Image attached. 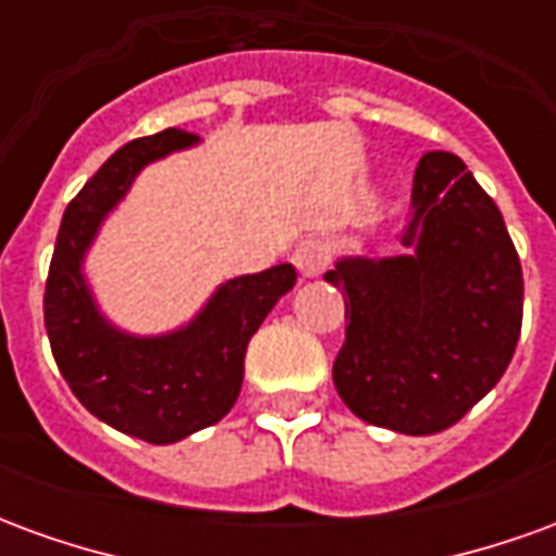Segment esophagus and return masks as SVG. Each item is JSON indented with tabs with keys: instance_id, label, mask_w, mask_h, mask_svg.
Returning a JSON list of instances; mask_svg holds the SVG:
<instances>
[{
	"instance_id": "1",
	"label": "esophagus",
	"mask_w": 556,
	"mask_h": 556,
	"mask_svg": "<svg viewBox=\"0 0 556 556\" xmlns=\"http://www.w3.org/2000/svg\"><path fill=\"white\" fill-rule=\"evenodd\" d=\"M330 243L325 241V238H306V241H301L298 247H294V253H291V262H294V267L301 270V277H318L321 270L327 267V262H330Z\"/></svg>"
}]
</instances>
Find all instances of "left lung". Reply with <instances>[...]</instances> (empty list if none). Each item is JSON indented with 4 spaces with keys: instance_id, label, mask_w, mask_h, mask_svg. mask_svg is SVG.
<instances>
[{
    "instance_id": "left-lung-1",
    "label": "left lung",
    "mask_w": 556,
    "mask_h": 556,
    "mask_svg": "<svg viewBox=\"0 0 556 556\" xmlns=\"http://www.w3.org/2000/svg\"><path fill=\"white\" fill-rule=\"evenodd\" d=\"M402 247L390 258H339L325 274L345 298L333 384L372 426L434 434L506 372L525 279L503 214L450 151L419 157Z\"/></svg>"
}]
</instances>
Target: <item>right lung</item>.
Returning a JSON list of instances; mask_svg holds the SVG:
<instances>
[{"label":"right lung","instance_id":"right-lung-1","mask_svg":"<svg viewBox=\"0 0 556 556\" xmlns=\"http://www.w3.org/2000/svg\"><path fill=\"white\" fill-rule=\"evenodd\" d=\"M195 142L169 127L118 148L65 207L43 291L50 349L74 396L106 426L148 443L181 441L229 414L250 339L298 279L291 265L229 279L193 321L163 337H134L103 318L83 274L91 241L148 163Z\"/></svg>","mask_w":556,"mask_h":556}]
</instances>
